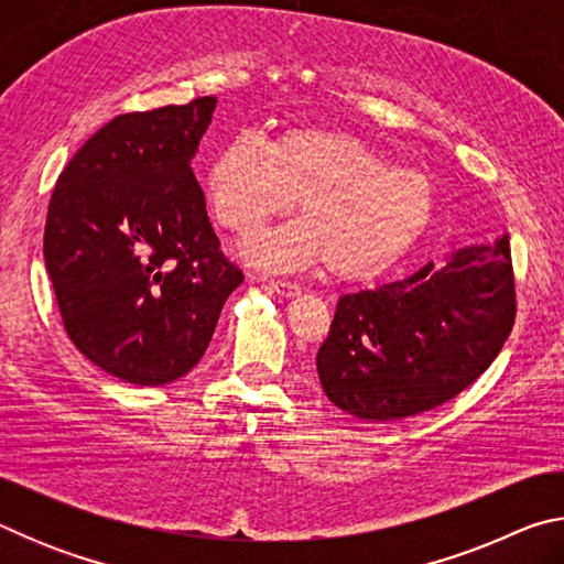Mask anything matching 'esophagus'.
Masks as SVG:
<instances>
[{
    "label": "esophagus",
    "mask_w": 564,
    "mask_h": 564,
    "mask_svg": "<svg viewBox=\"0 0 564 564\" xmlns=\"http://www.w3.org/2000/svg\"><path fill=\"white\" fill-rule=\"evenodd\" d=\"M269 283V289L275 291L279 295H285V299H291V295H299L301 293V285H295L291 281H283V279H263Z\"/></svg>",
    "instance_id": "esophagus-1"
}]
</instances>
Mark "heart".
Instances as JSON below:
<instances>
[{
    "label": "heart",
    "mask_w": 564,
    "mask_h": 564,
    "mask_svg": "<svg viewBox=\"0 0 564 564\" xmlns=\"http://www.w3.org/2000/svg\"><path fill=\"white\" fill-rule=\"evenodd\" d=\"M216 221L251 236L299 202L303 221L261 236L248 253L271 269L326 263L338 281H370L393 269L425 236L435 186L417 169L336 129H289L271 147L238 133L206 171Z\"/></svg>",
    "instance_id": "heart-1"
}]
</instances>
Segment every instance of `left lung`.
<instances>
[{"label": "left lung", "mask_w": 564, "mask_h": 564, "mask_svg": "<svg viewBox=\"0 0 564 564\" xmlns=\"http://www.w3.org/2000/svg\"><path fill=\"white\" fill-rule=\"evenodd\" d=\"M510 241L463 248L403 281L338 301L318 348L333 405L366 420H400L447 403L498 358L514 326Z\"/></svg>", "instance_id": "left-lung-1"}]
</instances>
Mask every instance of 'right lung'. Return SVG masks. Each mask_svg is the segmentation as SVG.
<instances>
[{"label": "right lung", "mask_w": 564, "mask_h": 564, "mask_svg": "<svg viewBox=\"0 0 564 564\" xmlns=\"http://www.w3.org/2000/svg\"><path fill=\"white\" fill-rule=\"evenodd\" d=\"M216 97L119 113L56 181L44 263L66 336L133 386L186 376L243 271L221 251L191 156Z\"/></svg>", "instance_id": "obj_1"}]
</instances>
